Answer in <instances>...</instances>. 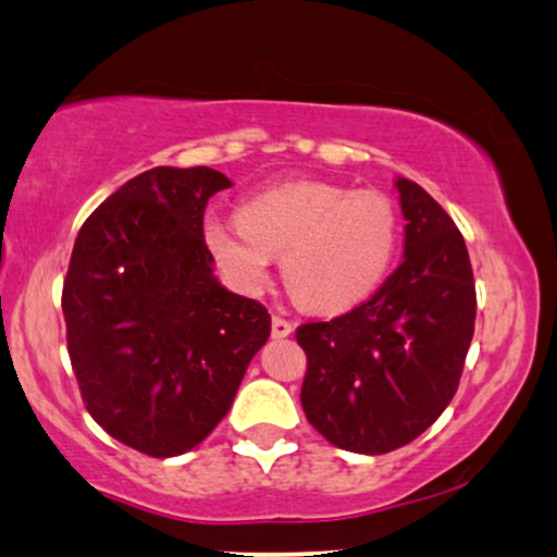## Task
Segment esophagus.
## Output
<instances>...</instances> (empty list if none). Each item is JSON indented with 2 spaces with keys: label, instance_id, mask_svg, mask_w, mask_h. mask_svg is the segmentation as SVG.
<instances>
[{
  "label": "esophagus",
  "instance_id": "34e87169",
  "mask_svg": "<svg viewBox=\"0 0 557 557\" xmlns=\"http://www.w3.org/2000/svg\"><path fill=\"white\" fill-rule=\"evenodd\" d=\"M293 334V323L283 319V315H272V336L274 339H285Z\"/></svg>",
  "mask_w": 557,
  "mask_h": 557
}]
</instances>
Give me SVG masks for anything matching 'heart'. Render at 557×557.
<instances>
[{"instance_id":"b5f03b06","label":"heart","mask_w":557,"mask_h":557,"mask_svg":"<svg viewBox=\"0 0 557 557\" xmlns=\"http://www.w3.org/2000/svg\"><path fill=\"white\" fill-rule=\"evenodd\" d=\"M210 255L246 290L264 285L283 257L287 290L313 311H342L368 298L396 262L400 215L391 195L302 180L251 197L238 221L208 218Z\"/></svg>"}]
</instances>
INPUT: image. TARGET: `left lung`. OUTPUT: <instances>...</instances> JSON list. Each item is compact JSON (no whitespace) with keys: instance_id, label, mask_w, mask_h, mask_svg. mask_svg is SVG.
I'll return each mask as SVG.
<instances>
[{"instance_id":"obj_1","label":"left lung","mask_w":557,"mask_h":557,"mask_svg":"<svg viewBox=\"0 0 557 557\" xmlns=\"http://www.w3.org/2000/svg\"><path fill=\"white\" fill-rule=\"evenodd\" d=\"M404 262L383 287L331 321L302 323L300 404L331 445L385 455L440 419L460 385L475 326L470 257L445 208L400 177Z\"/></svg>"}]
</instances>
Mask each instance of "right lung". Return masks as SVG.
<instances>
[{"label": "right lung", "instance_id": "add662e5", "mask_svg": "<svg viewBox=\"0 0 557 557\" xmlns=\"http://www.w3.org/2000/svg\"><path fill=\"white\" fill-rule=\"evenodd\" d=\"M210 166H153L112 193L74 242L61 308L82 400L110 436L149 457L200 445L228 413L270 336L259 300L213 277Z\"/></svg>", "mask_w": 557, "mask_h": 557}]
</instances>
